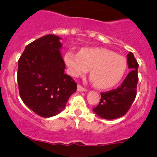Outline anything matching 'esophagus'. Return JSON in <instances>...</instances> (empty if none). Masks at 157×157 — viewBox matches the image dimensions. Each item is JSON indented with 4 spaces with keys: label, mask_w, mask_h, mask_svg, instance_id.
<instances>
[{
    "label": "esophagus",
    "mask_w": 157,
    "mask_h": 157,
    "mask_svg": "<svg viewBox=\"0 0 157 157\" xmlns=\"http://www.w3.org/2000/svg\"><path fill=\"white\" fill-rule=\"evenodd\" d=\"M77 91H86V89H85L84 87H82L81 85L79 84L78 86H77Z\"/></svg>",
    "instance_id": "obj_1"
}]
</instances>
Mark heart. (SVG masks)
Wrapping results in <instances>:
<instances>
[{"label": "heart", "instance_id": "obj_1", "mask_svg": "<svg viewBox=\"0 0 157 157\" xmlns=\"http://www.w3.org/2000/svg\"><path fill=\"white\" fill-rule=\"evenodd\" d=\"M64 60L72 77L82 76L90 69L94 84L100 89L117 85L127 68V61L123 56L103 48H83L78 54L68 52Z\"/></svg>", "mask_w": 157, "mask_h": 157}]
</instances>
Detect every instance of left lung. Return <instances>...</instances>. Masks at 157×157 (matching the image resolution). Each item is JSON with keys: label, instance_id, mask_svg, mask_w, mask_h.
Wrapping results in <instances>:
<instances>
[{"label": "left lung", "instance_id": "1", "mask_svg": "<svg viewBox=\"0 0 157 157\" xmlns=\"http://www.w3.org/2000/svg\"><path fill=\"white\" fill-rule=\"evenodd\" d=\"M127 58L130 72L116 89L100 93L101 99L99 105L93 109L101 118L113 120L124 116L136 98L139 64L131 52L128 54Z\"/></svg>", "mask_w": 157, "mask_h": 157}]
</instances>
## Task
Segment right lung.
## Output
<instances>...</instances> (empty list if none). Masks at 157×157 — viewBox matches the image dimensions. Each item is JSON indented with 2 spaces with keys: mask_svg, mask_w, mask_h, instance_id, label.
<instances>
[{
  "mask_svg": "<svg viewBox=\"0 0 157 157\" xmlns=\"http://www.w3.org/2000/svg\"><path fill=\"white\" fill-rule=\"evenodd\" d=\"M60 37L48 35L28 44L18 60L17 83L21 100L43 117H51L64 108L77 91L75 80L64 73Z\"/></svg>",
  "mask_w": 157,
  "mask_h": 157,
  "instance_id": "obj_1",
  "label": "right lung"
}]
</instances>
